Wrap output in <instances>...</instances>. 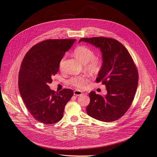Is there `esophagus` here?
I'll return each mask as SVG.
<instances>
[{
	"instance_id": "34e87169",
	"label": "esophagus",
	"mask_w": 157,
	"mask_h": 157,
	"mask_svg": "<svg viewBox=\"0 0 157 157\" xmlns=\"http://www.w3.org/2000/svg\"><path fill=\"white\" fill-rule=\"evenodd\" d=\"M74 94L75 96H80L82 94V91H81V90H75L74 91Z\"/></svg>"
}]
</instances>
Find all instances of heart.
<instances>
[{
	"instance_id": "1",
	"label": "heart",
	"mask_w": 157,
	"mask_h": 157,
	"mask_svg": "<svg viewBox=\"0 0 157 157\" xmlns=\"http://www.w3.org/2000/svg\"><path fill=\"white\" fill-rule=\"evenodd\" d=\"M75 57L80 60L83 64L86 69L90 72L98 73L102 67V61L100 57L94 56V52L93 49L87 45H79L74 49ZM64 59L60 60L59 66L62 68ZM89 78L87 75H74L68 80V83L78 89H83L89 82Z\"/></svg>"
}]
</instances>
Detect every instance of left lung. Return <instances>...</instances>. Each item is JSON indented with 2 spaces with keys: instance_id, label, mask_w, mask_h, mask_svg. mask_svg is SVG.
Here are the masks:
<instances>
[{
  "instance_id": "8db88e82",
  "label": "left lung",
  "mask_w": 157,
  "mask_h": 157,
  "mask_svg": "<svg viewBox=\"0 0 157 157\" xmlns=\"http://www.w3.org/2000/svg\"><path fill=\"white\" fill-rule=\"evenodd\" d=\"M81 42L100 48L103 63L96 82H102L107 90L104 96L90 92L87 113L104 122L117 120L129 109L137 89L138 72L134 60L124 45L115 39L83 38Z\"/></svg>"
}]
</instances>
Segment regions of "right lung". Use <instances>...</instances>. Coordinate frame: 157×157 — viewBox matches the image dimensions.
<instances>
[{
  "mask_svg": "<svg viewBox=\"0 0 157 157\" xmlns=\"http://www.w3.org/2000/svg\"><path fill=\"white\" fill-rule=\"evenodd\" d=\"M75 41L44 40L30 49L23 60L18 78L19 93L30 113L40 123L52 124L59 121L74 94L68 89L55 92L48 85L59 71L60 60Z\"/></svg>",
  "mask_w": 157,
  "mask_h": 157,
  "instance_id": "1",
  "label": "right lung"
}]
</instances>
